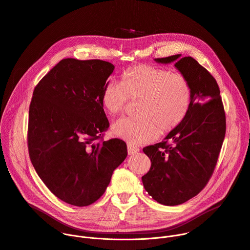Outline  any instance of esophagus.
I'll list each match as a JSON object with an SVG mask.
<instances>
[{"mask_svg": "<svg viewBox=\"0 0 250 250\" xmlns=\"http://www.w3.org/2000/svg\"><path fill=\"white\" fill-rule=\"evenodd\" d=\"M127 149H128V154H129V155L136 154V153H138L139 150H140L137 146H134V145H132V144H130V143L127 145Z\"/></svg>", "mask_w": 250, "mask_h": 250, "instance_id": "obj_1", "label": "esophagus"}]
</instances>
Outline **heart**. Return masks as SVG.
Here are the masks:
<instances>
[{
    "label": "heart",
    "mask_w": 250,
    "mask_h": 250,
    "mask_svg": "<svg viewBox=\"0 0 250 250\" xmlns=\"http://www.w3.org/2000/svg\"><path fill=\"white\" fill-rule=\"evenodd\" d=\"M129 100H137L138 116L116 121L111 131L132 144H143L181 125L191 107L192 88L181 74L139 64L122 73L121 83L108 82L102 91V106L112 116L123 113Z\"/></svg>",
    "instance_id": "1"
}]
</instances>
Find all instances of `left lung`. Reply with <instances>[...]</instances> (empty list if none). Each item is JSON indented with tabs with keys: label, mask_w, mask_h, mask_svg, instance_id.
Here are the masks:
<instances>
[{
	"label": "left lung",
	"mask_w": 250,
	"mask_h": 250,
	"mask_svg": "<svg viewBox=\"0 0 250 250\" xmlns=\"http://www.w3.org/2000/svg\"><path fill=\"white\" fill-rule=\"evenodd\" d=\"M155 62H175L192 88L191 107L181 125L164 141L143 148L151 160L142 176L145 190L160 204L173 206L196 196L212 175L225 136V112L216 80L192 57L177 54Z\"/></svg>",
	"instance_id": "8db88e82"
}]
</instances>
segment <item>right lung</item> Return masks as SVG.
I'll list each match as a JSON object with an SVG mask.
<instances>
[{"instance_id": "1", "label": "right lung", "mask_w": 250, "mask_h": 250, "mask_svg": "<svg viewBox=\"0 0 250 250\" xmlns=\"http://www.w3.org/2000/svg\"><path fill=\"white\" fill-rule=\"evenodd\" d=\"M114 68L102 60L63 59L33 93L31 162L52 193L71 205L98 200L127 157L124 141L100 140L109 127L101 95Z\"/></svg>"}]
</instances>
